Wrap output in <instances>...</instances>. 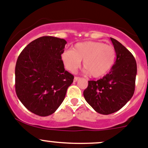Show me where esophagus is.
I'll return each instance as SVG.
<instances>
[{"label":"esophagus","mask_w":148,"mask_h":148,"mask_svg":"<svg viewBox=\"0 0 148 148\" xmlns=\"http://www.w3.org/2000/svg\"><path fill=\"white\" fill-rule=\"evenodd\" d=\"M79 79V77H74V82H77V80H78V79Z\"/></svg>","instance_id":"34e87169"}]
</instances>
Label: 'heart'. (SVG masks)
Returning <instances> with one entry per match:
<instances>
[{
    "label": "heart",
    "mask_w": 148,
    "mask_h": 148,
    "mask_svg": "<svg viewBox=\"0 0 148 148\" xmlns=\"http://www.w3.org/2000/svg\"><path fill=\"white\" fill-rule=\"evenodd\" d=\"M116 58V51L114 46L102 42L86 41L78 42L72 50L65 51L61 55L65 67L74 72L83 60V67L86 73L95 78L106 75L114 67Z\"/></svg>",
    "instance_id": "1"
}]
</instances>
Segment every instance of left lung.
<instances>
[{"label":"left lung","instance_id":"left-lung-1","mask_svg":"<svg viewBox=\"0 0 148 148\" xmlns=\"http://www.w3.org/2000/svg\"><path fill=\"white\" fill-rule=\"evenodd\" d=\"M116 51V60L108 74L99 80L88 81L83 91L86 102L97 113L104 115L120 110L135 90L136 62L130 51L116 40L110 38Z\"/></svg>","mask_w":148,"mask_h":148}]
</instances>
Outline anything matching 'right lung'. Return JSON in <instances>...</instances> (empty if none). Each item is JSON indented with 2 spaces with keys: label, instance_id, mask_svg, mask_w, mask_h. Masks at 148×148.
I'll list each match as a JSON object with an SVG mask.
<instances>
[{
  "label": "right lung",
  "instance_id": "1",
  "mask_svg": "<svg viewBox=\"0 0 148 148\" xmlns=\"http://www.w3.org/2000/svg\"><path fill=\"white\" fill-rule=\"evenodd\" d=\"M64 39L44 36L34 40L18 56L15 66V91L33 114L51 115L64 100L74 76L64 69L61 55Z\"/></svg>",
  "mask_w": 148,
  "mask_h": 148
}]
</instances>
